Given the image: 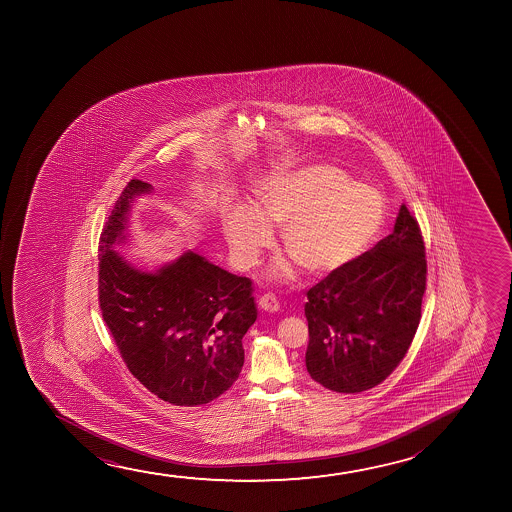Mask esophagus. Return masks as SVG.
Returning a JSON list of instances; mask_svg holds the SVG:
<instances>
[{"instance_id":"34e87169","label":"esophagus","mask_w":512,"mask_h":512,"mask_svg":"<svg viewBox=\"0 0 512 512\" xmlns=\"http://www.w3.org/2000/svg\"><path fill=\"white\" fill-rule=\"evenodd\" d=\"M259 308L269 311V313H276L280 309V304H278L274 295L264 294L259 299Z\"/></svg>"}]
</instances>
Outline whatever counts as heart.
Listing matches in <instances>:
<instances>
[{"mask_svg": "<svg viewBox=\"0 0 512 512\" xmlns=\"http://www.w3.org/2000/svg\"><path fill=\"white\" fill-rule=\"evenodd\" d=\"M385 222L378 190L351 183L330 166H313L271 176L262 183L257 208L232 213L225 236L241 267L255 266L273 243L270 227H281L283 250L309 274L323 276L357 259ZM280 278L290 267H276Z\"/></svg>", "mask_w": 512, "mask_h": 512, "instance_id": "obj_1", "label": "heart"}]
</instances>
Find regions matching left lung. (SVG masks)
<instances>
[{
	"mask_svg": "<svg viewBox=\"0 0 512 512\" xmlns=\"http://www.w3.org/2000/svg\"><path fill=\"white\" fill-rule=\"evenodd\" d=\"M425 288V243L402 204L390 236L309 288V376L339 393L383 383L413 343Z\"/></svg>",
	"mask_w": 512,
	"mask_h": 512,
	"instance_id": "obj_1",
	"label": "left lung"
}]
</instances>
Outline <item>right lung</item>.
I'll list each match as a JSON object with an SVG mask.
<instances>
[{
  "mask_svg": "<svg viewBox=\"0 0 512 512\" xmlns=\"http://www.w3.org/2000/svg\"><path fill=\"white\" fill-rule=\"evenodd\" d=\"M150 185L131 180L99 238V308L127 369L173 406L220 397L239 378L243 336L257 320L252 280L227 273L194 252L145 273L115 243L124 241L134 197Z\"/></svg>",
  "mask_w": 512,
  "mask_h": 512,
  "instance_id": "obj_1",
  "label": "right lung"
}]
</instances>
